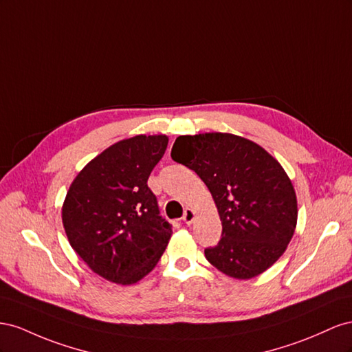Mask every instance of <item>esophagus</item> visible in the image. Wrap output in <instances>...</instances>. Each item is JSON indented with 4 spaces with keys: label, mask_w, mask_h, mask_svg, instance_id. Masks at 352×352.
Instances as JSON below:
<instances>
[{
    "label": "esophagus",
    "mask_w": 352,
    "mask_h": 352,
    "mask_svg": "<svg viewBox=\"0 0 352 352\" xmlns=\"http://www.w3.org/2000/svg\"><path fill=\"white\" fill-rule=\"evenodd\" d=\"M196 219V212L193 209H190V208H186V210H184V215H183V221L184 223L187 224V226H190L193 223V221Z\"/></svg>",
    "instance_id": "34e87169"
}]
</instances>
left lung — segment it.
<instances>
[{
    "mask_svg": "<svg viewBox=\"0 0 352 352\" xmlns=\"http://www.w3.org/2000/svg\"><path fill=\"white\" fill-rule=\"evenodd\" d=\"M170 157L195 170L215 200L223 233L205 256L221 273L248 280L283 255L296 227V195L263 147L233 134L179 135Z\"/></svg>",
    "mask_w": 352,
    "mask_h": 352,
    "instance_id": "1",
    "label": "left lung"
}]
</instances>
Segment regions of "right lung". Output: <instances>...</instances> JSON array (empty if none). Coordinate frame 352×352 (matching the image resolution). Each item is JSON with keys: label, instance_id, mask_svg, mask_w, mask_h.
I'll use <instances>...</instances> for the list:
<instances>
[{"label": "right lung", "instance_id": "add662e5", "mask_svg": "<svg viewBox=\"0 0 352 352\" xmlns=\"http://www.w3.org/2000/svg\"><path fill=\"white\" fill-rule=\"evenodd\" d=\"M166 135H135L106 148L74 179L62 218L69 243L94 273L133 285L155 268L173 234L147 186Z\"/></svg>", "mask_w": 352, "mask_h": 352}]
</instances>
